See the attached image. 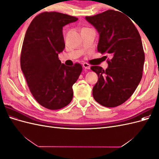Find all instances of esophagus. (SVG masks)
Returning a JSON list of instances; mask_svg holds the SVG:
<instances>
[{"label":"esophagus","mask_w":159,"mask_h":159,"mask_svg":"<svg viewBox=\"0 0 159 159\" xmlns=\"http://www.w3.org/2000/svg\"><path fill=\"white\" fill-rule=\"evenodd\" d=\"M83 67L85 69V70H89L91 66L89 64H88V63H84L83 64Z\"/></svg>","instance_id":"1"}]
</instances>
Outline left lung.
<instances>
[{
    "instance_id": "left-lung-1",
    "label": "left lung",
    "mask_w": 159,
    "mask_h": 159,
    "mask_svg": "<svg viewBox=\"0 0 159 159\" xmlns=\"http://www.w3.org/2000/svg\"><path fill=\"white\" fill-rule=\"evenodd\" d=\"M121 12L108 10L85 16L99 34L98 51L111 57L105 70L91 67L99 78L93 88V98L107 107L119 106L133 95L141 80L145 62L140 34L129 16Z\"/></svg>"
}]
</instances>
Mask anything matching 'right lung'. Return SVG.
<instances>
[{"label":"right lung","mask_w":159,"mask_h":159,"mask_svg":"<svg viewBox=\"0 0 159 159\" xmlns=\"http://www.w3.org/2000/svg\"><path fill=\"white\" fill-rule=\"evenodd\" d=\"M78 18L57 12H44L33 19L26 30L20 67L33 97L42 106L57 110L73 98V85L82 66L61 64L58 54L65 48L62 28Z\"/></svg>","instance_id":"add662e5"}]
</instances>
